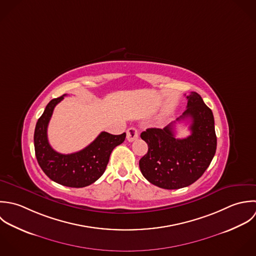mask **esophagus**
Instances as JSON below:
<instances>
[{
  "label": "esophagus",
  "instance_id": "34e87169",
  "mask_svg": "<svg viewBox=\"0 0 256 256\" xmlns=\"http://www.w3.org/2000/svg\"><path fill=\"white\" fill-rule=\"evenodd\" d=\"M139 136V133H138V130L134 127H130L128 130H127V140L129 142H133L134 140H136Z\"/></svg>",
  "mask_w": 256,
  "mask_h": 256
}]
</instances>
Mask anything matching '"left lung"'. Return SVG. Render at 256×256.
I'll use <instances>...</instances> for the list:
<instances>
[{
  "mask_svg": "<svg viewBox=\"0 0 256 256\" xmlns=\"http://www.w3.org/2000/svg\"><path fill=\"white\" fill-rule=\"evenodd\" d=\"M186 99V110L176 121L163 129L149 128L141 133L148 144V152L139 161L140 170L151 184L162 188L176 190L192 184L202 176L216 154L212 110L196 92H190ZM186 118L191 121V135L178 140L173 125Z\"/></svg>",
  "mask_w": 256,
  "mask_h": 256,
  "instance_id": "obj_1",
  "label": "left lung"
}]
</instances>
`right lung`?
<instances>
[{
  "mask_svg": "<svg viewBox=\"0 0 256 256\" xmlns=\"http://www.w3.org/2000/svg\"><path fill=\"white\" fill-rule=\"evenodd\" d=\"M64 96L50 100L36 122L34 135L36 157L42 170L54 182L66 186L84 188L103 174L111 152L124 142L126 133L112 135L101 132L91 144L76 153L64 155L54 151L48 140V126L54 107Z\"/></svg>",
  "mask_w": 256,
  "mask_h": 256,
  "instance_id": "obj_1",
  "label": "right lung"
}]
</instances>
